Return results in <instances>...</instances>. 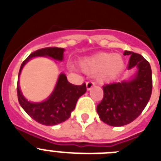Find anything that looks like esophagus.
<instances>
[{"label":"esophagus","instance_id":"esophagus-1","mask_svg":"<svg viewBox=\"0 0 161 161\" xmlns=\"http://www.w3.org/2000/svg\"><path fill=\"white\" fill-rule=\"evenodd\" d=\"M93 86H94V83H93V81H88V82L86 83V88H87V90H90Z\"/></svg>","mask_w":161,"mask_h":161}]
</instances>
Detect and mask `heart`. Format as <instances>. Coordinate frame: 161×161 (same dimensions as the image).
Segmentation results:
<instances>
[{
	"label": "heart",
	"mask_w": 161,
	"mask_h": 161,
	"mask_svg": "<svg viewBox=\"0 0 161 161\" xmlns=\"http://www.w3.org/2000/svg\"><path fill=\"white\" fill-rule=\"evenodd\" d=\"M125 67L124 58L119 53H98L81 61V68L88 74L98 73L102 83H111L119 76Z\"/></svg>",
	"instance_id": "obj_1"
}]
</instances>
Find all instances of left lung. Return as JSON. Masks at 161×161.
Returning <instances> with one entry per match:
<instances>
[{"instance_id":"obj_1","label":"left lung","mask_w":161,"mask_h":161,"mask_svg":"<svg viewBox=\"0 0 161 161\" xmlns=\"http://www.w3.org/2000/svg\"><path fill=\"white\" fill-rule=\"evenodd\" d=\"M130 55L128 70L137 68L130 80L105 84L103 98L97 106V113L103 123L123 126L138 118L147 105L152 93V72L150 63L140 54L125 51Z\"/></svg>"}]
</instances>
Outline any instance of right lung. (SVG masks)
Listing matches in <instances>:
<instances>
[{
    "label": "right lung",
    "instance_id": "right-lung-1",
    "mask_svg": "<svg viewBox=\"0 0 161 161\" xmlns=\"http://www.w3.org/2000/svg\"><path fill=\"white\" fill-rule=\"evenodd\" d=\"M64 48L45 47L31 53L28 58L21 63L19 71L18 79L22 68L30 59L36 57H49L54 60L63 61ZM87 91L86 84L74 85L68 81L64 73H61L51 95L46 100L40 103H32L27 101L22 95L19 80L17 82V97L20 105L27 114L43 125H56L63 123L70 117L71 113L75 108L77 101Z\"/></svg>",
    "mask_w": 161,
    "mask_h": 161
}]
</instances>
